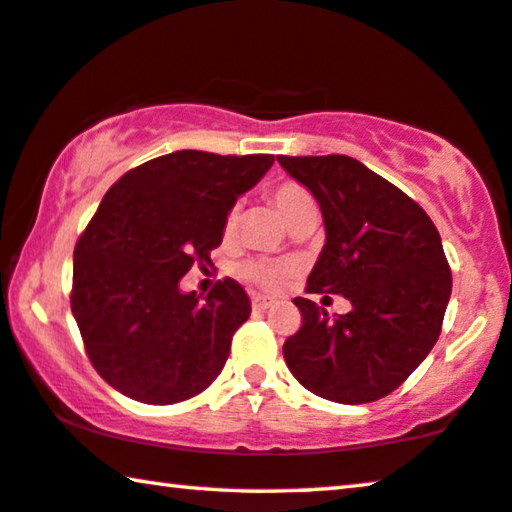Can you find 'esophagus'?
<instances>
[{
	"label": "esophagus",
	"mask_w": 512,
	"mask_h": 512,
	"mask_svg": "<svg viewBox=\"0 0 512 512\" xmlns=\"http://www.w3.org/2000/svg\"><path fill=\"white\" fill-rule=\"evenodd\" d=\"M273 303H276V301L269 299V296H262V294H255V296H253V308H257V310L271 308Z\"/></svg>",
	"instance_id": "obj_1"
}]
</instances>
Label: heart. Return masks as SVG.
Returning a JSON list of instances; mask_svg holds the SVG:
<instances>
[{"label": "heart", "instance_id": "1", "mask_svg": "<svg viewBox=\"0 0 512 512\" xmlns=\"http://www.w3.org/2000/svg\"><path fill=\"white\" fill-rule=\"evenodd\" d=\"M273 202H276V209L280 211V216L285 223H289L296 213L303 211L305 207H310L312 197L308 190L299 183H280V186L273 190ZM236 220H239V209H230L225 218V234H232L234 227H236ZM243 273H246V278H250L257 285L262 287H278L282 280L287 278L289 273V266L287 264H280V262H271V259H255V262H248L243 266Z\"/></svg>", "mask_w": 512, "mask_h": 512}]
</instances>
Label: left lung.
Wrapping results in <instances>:
<instances>
[{"instance_id": "left-lung-1", "label": "left lung", "mask_w": 512, "mask_h": 512, "mask_svg": "<svg viewBox=\"0 0 512 512\" xmlns=\"http://www.w3.org/2000/svg\"><path fill=\"white\" fill-rule=\"evenodd\" d=\"M278 163L322 209L326 241L308 292L352 303L329 317L315 301L294 299L303 324L282 347L287 368L324 400L375 402L423 363L441 333L453 289L441 236L411 197L356 158Z\"/></svg>"}]
</instances>
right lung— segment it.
I'll use <instances>...</instances> for the list:
<instances>
[{
    "mask_svg": "<svg viewBox=\"0 0 512 512\" xmlns=\"http://www.w3.org/2000/svg\"><path fill=\"white\" fill-rule=\"evenodd\" d=\"M273 156L181 149L126 172L105 193L73 253L71 310L89 361L144 404L202 393L230 356L250 299L225 278L209 296L181 292L195 262L223 243L236 200Z\"/></svg>",
    "mask_w": 512,
    "mask_h": 512,
    "instance_id": "obj_1",
    "label": "right lung"
}]
</instances>
